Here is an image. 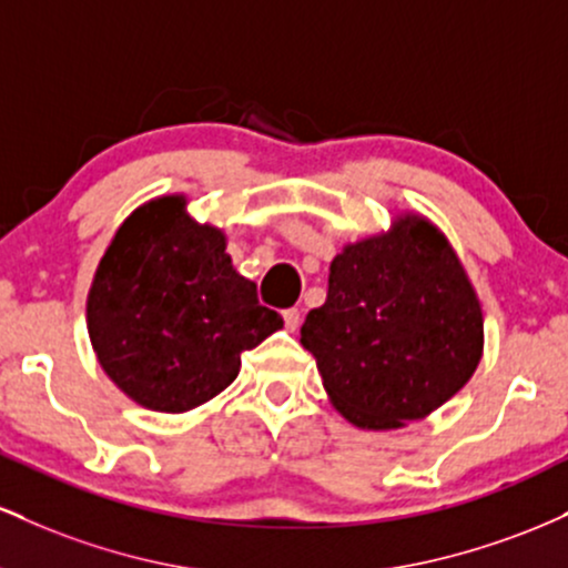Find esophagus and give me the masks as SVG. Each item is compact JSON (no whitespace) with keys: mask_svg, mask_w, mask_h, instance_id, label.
Returning <instances> with one entry per match:
<instances>
[{"mask_svg":"<svg viewBox=\"0 0 568 568\" xmlns=\"http://www.w3.org/2000/svg\"><path fill=\"white\" fill-rule=\"evenodd\" d=\"M283 321H285V328L296 331L298 323H302V312H298L296 306H291V310L283 312Z\"/></svg>","mask_w":568,"mask_h":568,"instance_id":"34e87169","label":"esophagus"}]
</instances>
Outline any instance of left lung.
Listing matches in <instances>:
<instances>
[{
    "label": "left lung",
    "instance_id": "left-lung-1",
    "mask_svg": "<svg viewBox=\"0 0 568 568\" xmlns=\"http://www.w3.org/2000/svg\"><path fill=\"white\" fill-rule=\"evenodd\" d=\"M302 344L344 419L397 429L470 382L484 355V312L446 234L400 213L387 232L336 253Z\"/></svg>",
    "mask_w": 568,
    "mask_h": 568
}]
</instances>
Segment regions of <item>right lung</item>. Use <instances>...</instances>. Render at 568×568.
<instances>
[{"label": "right lung", "mask_w": 568, "mask_h": 568, "mask_svg": "<svg viewBox=\"0 0 568 568\" xmlns=\"http://www.w3.org/2000/svg\"><path fill=\"white\" fill-rule=\"evenodd\" d=\"M283 328L240 275L219 226L197 224L184 194L122 221L88 293V334L106 376L143 408L184 414L240 374V355Z\"/></svg>", "instance_id": "right-lung-1"}]
</instances>
